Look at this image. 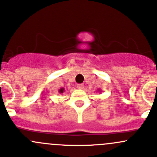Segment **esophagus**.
I'll list each match as a JSON object with an SVG mask.
<instances>
[{
  "instance_id": "esophagus-1",
  "label": "esophagus",
  "mask_w": 157,
  "mask_h": 157,
  "mask_svg": "<svg viewBox=\"0 0 157 157\" xmlns=\"http://www.w3.org/2000/svg\"><path fill=\"white\" fill-rule=\"evenodd\" d=\"M77 88L80 89V90H83V87H84V85L83 84V83H79V84H77Z\"/></svg>"
}]
</instances>
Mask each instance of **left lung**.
I'll use <instances>...</instances> for the list:
<instances>
[{"label":"left lung","mask_w":157,"mask_h":157,"mask_svg":"<svg viewBox=\"0 0 157 157\" xmlns=\"http://www.w3.org/2000/svg\"><path fill=\"white\" fill-rule=\"evenodd\" d=\"M98 91H100V92H101V90H98ZM100 92H99V93H100Z\"/></svg>","instance_id":"1"}]
</instances>
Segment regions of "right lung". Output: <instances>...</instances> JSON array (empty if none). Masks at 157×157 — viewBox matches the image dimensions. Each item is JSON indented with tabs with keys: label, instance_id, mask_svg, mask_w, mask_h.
<instances>
[{
	"label": "right lung",
	"instance_id": "obj_1",
	"mask_svg": "<svg viewBox=\"0 0 157 157\" xmlns=\"http://www.w3.org/2000/svg\"><path fill=\"white\" fill-rule=\"evenodd\" d=\"M64 88H61L59 90H58L59 93H64Z\"/></svg>",
	"mask_w": 157,
	"mask_h": 157
}]
</instances>
